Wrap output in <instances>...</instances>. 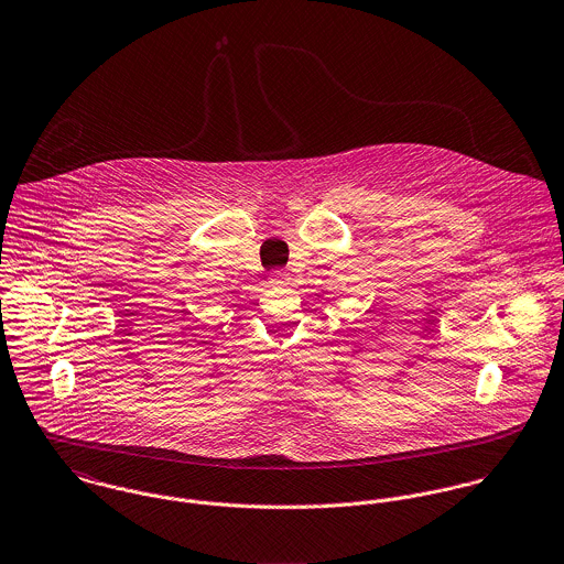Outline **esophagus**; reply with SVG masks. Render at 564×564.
Instances as JSON below:
<instances>
[{"mask_svg": "<svg viewBox=\"0 0 564 564\" xmlns=\"http://www.w3.org/2000/svg\"><path fill=\"white\" fill-rule=\"evenodd\" d=\"M290 279H288V272L285 270H272L270 274V283L272 285H285Z\"/></svg>", "mask_w": 564, "mask_h": 564, "instance_id": "obj_1", "label": "esophagus"}]
</instances>
